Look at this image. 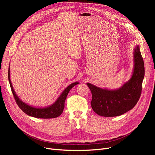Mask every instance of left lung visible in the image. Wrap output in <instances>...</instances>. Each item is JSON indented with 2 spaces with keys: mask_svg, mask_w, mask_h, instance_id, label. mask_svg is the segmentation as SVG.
Returning a JSON list of instances; mask_svg holds the SVG:
<instances>
[{
  "mask_svg": "<svg viewBox=\"0 0 155 155\" xmlns=\"http://www.w3.org/2000/svg\"><path fill=\"white\" fill-rule=\"evenodd\" d=\"M133 63L130 78L118 88H103L87 83L92 92L91 107L97 114L105 117L120 116L137 104L145 74L144 63L138 45L134 48Z\"/></svg>",
  "mask_w": 155,
  "mask_h": 155,
  "instance_id": "obj_1",
  "label": "left lung"
}]
</instances>
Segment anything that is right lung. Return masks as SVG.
<instances>
[{
	"label": "right lung",
	"instance_id": "obj_1",
	"mask_svg": "<svg viewBox=\"0 0 155 155\" xmlns=\"http://www.w3.org/2000/svg\"><path fill=\"white\" fill-rule=\"evenodd\" d=\"M8 80L9 83H10L13 95L14 97H15V100L20 109L25 113L30 116L34 117V118H37L45 119L57 118V117L59 116L62 114L64 107V101L67 99V95L69 91H70V89L74 87L75 85L79 84L78 81H76L71 83L68 87H67L64 89V91L61 92V94L58 99L55 100L53 104L45 107H36L26 104L24 101H22L16 94V93L13 89L12 83L11 82L10 67H9L8 70Z\"/></svg>",
	"mask_w": 155,
	"mask_h": 155
}]
</instances>
